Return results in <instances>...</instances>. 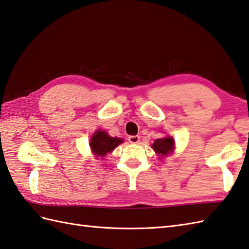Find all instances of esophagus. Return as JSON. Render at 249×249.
I'll list each match as a JSON object with an SVG mask.
<instances>
[{
  "instance_id": "34e87169",
  "label": "esophagus",
  "mask_w": 249,
  "mask_h": 249,
  "mask_svg": "<svg viewBox=\"0 0 249 249\" xmlns=\"http://www.w3.org/2000/svg\"><path fill=\"white\" fill-rule=\"evenodd\" d=\"M141 137L139 135H131L128 137V141L131 142V143H137L140 142Z\"/></svg>"
}]
</instances>
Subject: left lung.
Wrapping results in <instances>:
<instances>
[{
	"label": "left lung",
	"instance_id": "1",
	"mask_svg": "<svg viewBox=\"0 0 249 249\" xmlns=\"http://www.w3.org/2000/svg\"><path fill=\"white\" fill-rule=\"evenodd\" d=\"M175 140L171 136L158 139L152 143V149L159 156L160 159L167 157L169 153L174 151Z\"/></svg>",
	"mask_w": 249,
	"mask_h": 249
}]
</instances>
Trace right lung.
Here are the masks:
<instances>
[{
  "label": "right lung",
  "mask_w": 249,
  "mask_h": 249,
  "mask_svg": "<svg viewBox=\"0 0 249 249\" xmlns=\"http://www.w3.org/2000/svg\"><path fill=\"white\" fill-rule=\"evenodd\" d=\"M123 142V139L112 137L107 134V132L98 130L91 136L89 146L96 158H104L107 156V153L112 152Z\"/></svg>",
  "instance_id": "add662e5"
}]
</instances>
